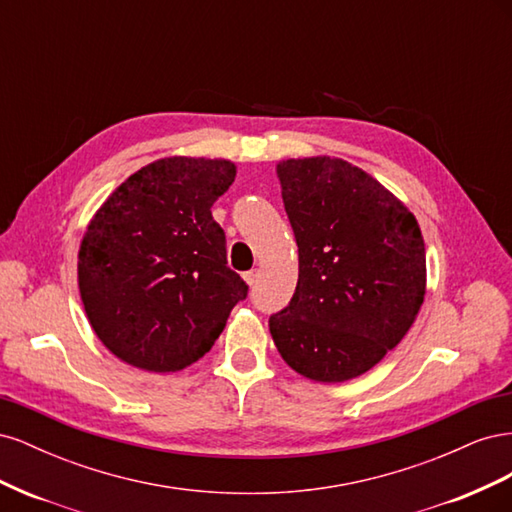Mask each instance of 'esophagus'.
Wrapping results in <instances>:
<instances>
[{"instance_id": "obj_1", "label": "esophagus", "mask_w": 512, "mask_h": 512, "mask_svg": "<svg viewBox=\"0 0 512 512\" xmlns=\"http://www.w3.org/2000/svg\"><path fill=\"white\" fill-rule=\"evenodd\" d=\"M243 280H245L247 284H250V286H254V284L258 282V271H256V269L245 271V273H243Z\"/></svg>"}]
</instances>
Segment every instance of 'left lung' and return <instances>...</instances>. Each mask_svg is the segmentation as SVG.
<instances>
[{
	"mask_svg": "<svg viewBox=\"0 0 512 512\" xmlns=\"http://www.w3.org/2000/svg\"><path fill=\"white\" fill-rule=\"evenodd\" d=\"M299 245V282L269 318L282 359L316 382H346L393 350L425 299V243L414 215L339 158L277 164Z\"/></svg>",
	"mask_w": 512,
	"mask_h": 512,
	"instance_id": "8db88e82",
	"label": "left lung"
}]
</instances>
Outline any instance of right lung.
<instances>
[{"instance_id": "obj_1", "label": "right lung", "mask_w": 512, "mask_h": 512, "mask_svg": "<svg viewBox=\"0 0 512 512\" xmlns=\"http://www.w3.org/2000/svg\"><path fill=\"white\" fill-rule=\"evenodd\" d=\"M235 175L228 160L164 158L130 175L89 222L81 299L121 361L160 374L196 363L247 297L211 215Z\"/></svg>"}]
</instances>
